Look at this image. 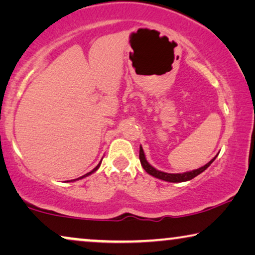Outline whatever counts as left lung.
I'll use <instances>...</instances> for the list:
<instances>
[{
    "label": "left lung",
    "instance_id": "8db88e82",
    "mask_svg": "<svg viewBox=\"0 0 255 255\" xmlns=\"http://www.w3.org/2000/svg\"><path fill=\"white\" fill-rule=\"evenodd\" d=\"M218 155V154H217ZM217 155L215 156L214 159H211L210 161H209L207 165H204L203 167H201V168L198 169H194V170H190V172H186V173H176V174H172V173H165V172H161V170H158L155 169L154 167L151 166L148 163L147 160L145 158V153H144V149H142L141 145H140V148H139V159H140V163L142 166V168H144L146 172H147L149 175L156 177V179H160V180H163V181H167V182H173V183H177V182H186V181H189L191 179H194V177H196L198 174H201L202 172H204L205 169L208 168L209 166L211 165L212 162L215 161V159L217 158Z\"/></svg>",
    "mask_w": 255,
    "mask_h": 255
}]
</instances>
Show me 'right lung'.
Masks as SVG:
<instances>
[{
  "label": "right lung",
  "mask_w": 255,
  "mask_h": 255,
  "mask_svg": "<svg viewBox=\"0 0 255 255\" xmlns=\"http://www.w3.org/2000/svg\"><path fill=\"white\" fill-rule=\"evenodd\" d=\"M101 162H102V160H101V161H100V163H99V165H97V166L95 167V168H94V169L92 170V172L87 173V174H86V175H83V176H81V177H79V179H83V177H86V176H88V175H90V174L95 173V172H96V170H97V169H99V167H100V165H101ZM79 179H75V180H79ZM75 180H72V181H75Z\"/></svg>",
  "instance_id": "right-lung-1"
}]
</instances>
